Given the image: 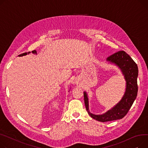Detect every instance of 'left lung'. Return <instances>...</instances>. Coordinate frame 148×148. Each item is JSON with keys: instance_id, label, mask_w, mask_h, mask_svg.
Masks as SVG:
<instances>
[{"instance_id": "obj_1", "label": "left lung", "mask_w": 148, "mask_h": 148, "mask_svg": "<svg viewBox=\"0 0 148 148\" xmlns=\"http://www.w3.org/2000/svg\"><path fill=\"white\" fill-rule=\"evenodd\" d=\"M107 61L119 66L124 75L126 88L121 101L112 109L102 115H95L88 110V99L87 93L84 92V99L86 110L92 118L101 122H107L121 119L127 114L136 99L138 86L137 78L138 67L132 58L123 51H119L107 58Z\"/></svg>"}]
</instances>
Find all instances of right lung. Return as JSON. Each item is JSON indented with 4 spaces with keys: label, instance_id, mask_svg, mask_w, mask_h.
I'll return each instance as SVG.
<instances>
[{
    "label": "right lung",
    "instance_id": "1",
    "mask_svg": "<svg viewBox=\"0 0 148 148\" xmlns=\"http://www.w3.org/2000/svg\"><path fill=\"white\" fill-rule=\"evenodd\" d=\"M32 53H35V54H37V52H36V51H32ZM29 53H30V52H25V53H22V54H20V55H19L18 56H24V55H27V54H29Z\"/></svg>",
    "mask_w": 148,
    "mask_h": 148
}]
</instances>
